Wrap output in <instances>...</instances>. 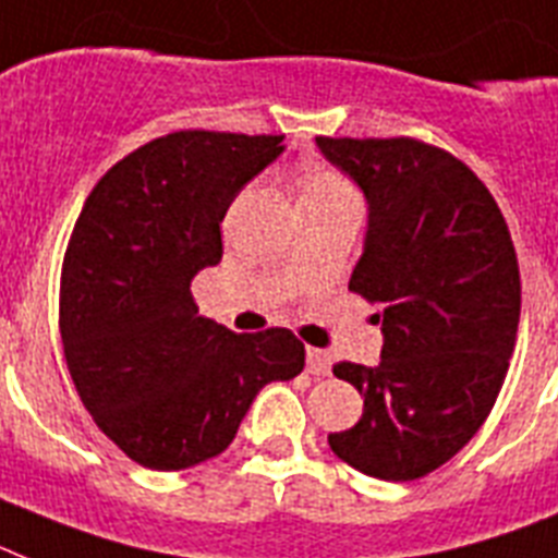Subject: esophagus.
<instances>
[{
  "mask_svg": "<svg viewBox=\"0 0 558 558\" xmlns=\"http://www.w3.org/2000/svg\"><path fill=\"white\" fill-rule=\"evenodd\" d=\"M306 368H308V374H315V377H326V374L331 372L329 351L306 349Z\"/></svg>",
  "mask_w": 558,
  "mask_h": 558,
  "instance_id": "obj_1",
  "label": "esophagus"
}]
</instances>
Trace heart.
Wrapping results in <instances>:
<instances>
[{
    "instance_id": "obj_1",
    "label": "heart",
    "mask_w": 558,
    "mask_h": 558,
    "mask_svg": "<svg viewBox=\"0 0 558 558\" xmlns=\"http://www.w3.org/2000/svg\"><path fill=\"white\" fill-rule=\"evenodd\" d=\"M301 186V207H317V204H331V201L357 198V192H354L349 178L340 170H335V167H326V163L308 167V170L303 172Z\"/></svg>"
}]
</instances>
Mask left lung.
<instances>
[{"label": "left lung", "instance_id": "obj_1", "mask_svg": "<svg viewBox=\"0 0 558 558\" xmlns=\"http://www.w3.org/2000/svg\"><path fill=\"white\" fill-rule=\"evenodd\" d=\"M317 147L366 192V250L349 289L383 320L377 366L331 368L360 391L363 416L329 446L377 480H420L494 409L519 329L517 250L488 186L448 149L409 135H317Z\"/></svg>", "mask_w": 558, "mask_h": 558}]
</instances>
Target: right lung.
Instances as JSON below:
<instances>
[{
  "mask_svg": "<svg viewBox=\"0 0 558 558\" xmlns=\"http://www.w3.org/2000/svg\"><path fill=\"white\" fill-rule=\"evenodd\" d=\"M283 135L178 130L112 163L62 264L59 329L96 425L153 471L213 460L266 383L303 372L289 329L235 335L198 315L190 283L221 260V221Z\"/></svg>",
  "mask_w": 558,
  "mask_h": 558,
  "instance_id": "obj_1",
  "label": "right lung"
}]
</instances>
